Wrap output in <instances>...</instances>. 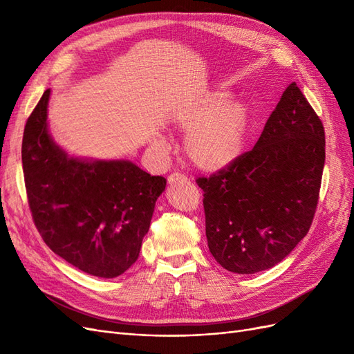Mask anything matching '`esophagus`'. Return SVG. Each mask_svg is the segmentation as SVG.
<instances>
[{"label":"esophagus","mask_w":354,"mask_h":354,"mask_svg":"<svg viewBox=\"0 0 354 354\" xmlns=\"http://www.w3.org/2000/svg\"><path fill=\"white\" fill-rule=\"evenodd\" d=\"M183 181H187V177L180 174V173H173L168 176V183L169 185H176V183H183Z\"/></svg>","instance_id":"34e87169"}]
</instances>
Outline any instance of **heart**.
Returning <instances> with one entry per match:
<instances>
[{
    "label": "heart",
    "mask_w": 354,
    "mask_h": 354,
    "mask_svg": "<svg viewBox=\"0 0 354 354\" xmlns=\"http://www.w3.org/2000/svg\"><path fill=\"white\" fill-rule=\"evenodd\" d=\"M173 124L187 133L185 151L203 171H221L242 156L250 125V109L230 94L214 90L186 103L173 115ZM164 145V138H158Z\"/></svg>",
    "instance_id": "obj_1"
}]
</instances>
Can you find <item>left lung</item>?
<instances>
[{"label":"left lung","mask_w":354,"mask_h":354,"mask_svg":"<svg viewBox=\"0 0 354 354\" xmlns=\"http://www.w3.org/2000/svg\"><path fill=\"white\" fill-rule=\"evenodd\" d=\"M324 164L322 121L297 84H289L252 151L196 180L217 263L238 274L281 263L312 226Z\"/></svg>","instance_id":"8db88e82"}]
</instances>
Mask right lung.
Segmentation results:
<instances>
[{
  "label": "right lung",
  "mask_w": 354,
  "mask_h": 354,
  "mask_svg": "<svg viewBox=\"0 0 354 354\" xmlns=\"http://www.w3.org/2000/svg\"><path fill=\"white\" fill-rule=\"evenodd\" d=\"M50 90L28 118L22 164L29 208L50 250L77 269L116 277L136 263L167 180L131 160L71 156L48 133Z\"/></svg>",
  "instance_id": "obj_1"
}]
</instances>
